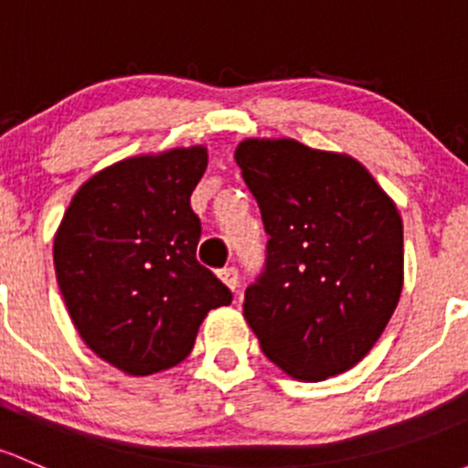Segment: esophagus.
<instances>
[{"instance_id": "obj_1", "label": "esophagus", "mask_w": 468, "mask_h": 468, "mask_svg": "<svg viewBox=\"0 0 468 468\" xmlns=\"http://www.w3.org/2000/svg\"><path fill=\"white\" fill-rule=\"evenodd\" d=\"M218 275H219L221 282H224L226 287L230 289V292H235V289H238V284H239V273H238V269H235V267H226V269H221V271H219Z\"/></svg>"}]
</instances>
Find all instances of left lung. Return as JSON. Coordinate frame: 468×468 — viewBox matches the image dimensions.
I'll return each mask as SVG.
<instances>
[{
	"label": "left lung",
	"instance_id": "left-lung-1",
	"mask_svg": "<svg viewBox=\"0 0 468 468\" xmlns=\"http://www.w3.org/2000/svg\"><path fill=\"white\" fill-rule=\"evenodd\" d=\"M269 235L244 316L275 366L321 381L356 366L401 296L403 226L358 161L292 139L235 150Z\"/></svg>",
	"mask_w": 468,
	"mask_h": 468
}]
</instances>
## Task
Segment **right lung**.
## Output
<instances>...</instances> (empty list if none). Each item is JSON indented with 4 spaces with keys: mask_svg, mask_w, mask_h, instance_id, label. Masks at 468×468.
Segmentation results:
<instances>
[{
    "mask_svg": "<svg viewBox=\"0 0 468 468\" xmlns=\"http://www.w3.org/2000/svg\"><path fill=\"white\" fill-rule=\"evenodd\" d=\"M206 165L201 145L114 164L80 186L56 233L69 316L87 347L127 375L184 361L206 314L233 300L197 262L190 195Z\"/></svg>",
    "mask_w": 468,
    "mask_h": 468,
    "instance_id": "right-lung-1",
    "label": "right lung"
}]
</instances>
